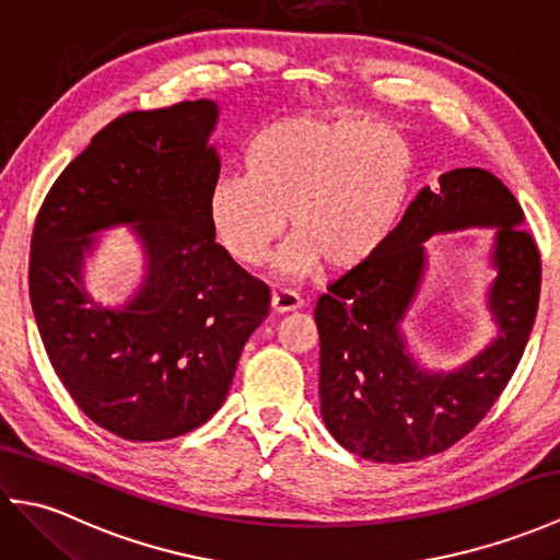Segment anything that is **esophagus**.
I'll list each match as a JSON object with an SVG mask.
<instances>
[{"label":"esophagus","instance_id":"34e87169","mask_svg":"<svg viewBox=\"0 0 560 560\" xmlns=\"http://www.w3.org/2000/svg\"><path fill=\"white\" fill-rule=\"evenodd\" d=\"M303 307V299L295 291H289V289H279L271 293V311L273 313H291V311H301Z\"/></svg>","mask_w":560,"mask_h":560}]
</instances>
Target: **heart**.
Returning a JSON list of instances; mask_svg holds the SVG:
<instances>
[{"mask_svg":"<svg viewBox=\"0 0 560 560\" xmlns=\"http://www.w3.org/2000/svg\"><path fill=\"white\" fill-rule=\"evenodd\" d=\"M411 151L387 127L359 117L293 115L267 125L245 149V175L211 187L207 213L225 255L259 267L287 231L279 267L307 273L323 261L349 271L395 235L411 189Z\"/></svg>","mask_w":560,"mask_h":560,"instance_id":"heart-1","label":"heart"}]
</instances>
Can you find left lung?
<instances>
[{
  "label": "left lung",
  "mask_w": 560,
  "mask_h": 560,
  "mask_svg": "<svg viewBox=\"0 0 560 560\" xmlns=\"http://www.w3.org/2000/svg\"><path fill=\"white\" fill-rule=\"evenodd\" d=\"M513 192L483 168H455L423 187L395 235L317 299L319 407L337 443L363 459L401 464L452 447L491 411L532 335L541 255ZM497 229L490 306L499 337L452 374L416 364L398 329L420 285L428 236Z\"/></svg>",
  "instance_id": "left-lung-1"
}]
</instances>
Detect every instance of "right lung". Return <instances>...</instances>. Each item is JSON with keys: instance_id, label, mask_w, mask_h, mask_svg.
I'll return each mask as SVG.
<instances>
[{"instance_id": "right-lung-1", "label": "right lung", "mask_w": 560, "mask_h": 560, "mask_svg": "<svg viewBox=\"0 0 560 560\" xmlns=\"http://www.w3.org/2000/svg\"><path fill=\"white\" fill-rule=\"evenodd\" d=\"M219 108L185 101L117 117L47 192L31 237L28 291L57 377L105 431L153 443L195 431L229 395L269 287L211 233ZM135 222L148 277L122 308L82 289L90 233Z\"/></svg>"}]
</instances>
